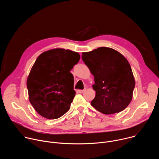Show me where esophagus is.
<instances>
[{"mask_svg":"<svg viewBox=\"0 0 159 159\" xmlns=\"http://www.w3.org/2000/svg\"><path fill=\"white\" fill-rule=\"evenodd\" d=\"M85 91V89L83 90H77V92L79 93H83Z\"/></svg>","mask_w":159,"mask_h":159,"instance_id":"34e87169","label":"esophagus"}]
</instances>
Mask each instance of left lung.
I'll return each instance as SVG.
<instances>
[{
    "instance_id": "obj_1",
    "label": "left lung",
    "mask_w": 159,
    "mask_h": 159,
    "mask_svg": "<svg viewBox=\"0 0 159 159\" xmlns=\"http://www.w3.org/2000/svg\"><path fill=\"white\" fill-rule=\"evenodd\" d=\"M82 59L94 77L93 89L96 93L91 105L105 115L124 110L132 99L135 86L128 60L107 47L82 53Z\"/></svg>"
}]
</instances>
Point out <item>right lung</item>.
I'll use <instances>...</instances> for the list:
<instances>
[{
  "label": "right lung",
  "instance_id": "add662e5",
  "mask_svg": "<svg viewBox=\"0 0 159 159\" xmlns=\"http://www.w3.org/2000/svg\"><path fill=\"white\" fill-rule=\"evenodd\" d=\"M80 58L77 52L60 48L44 52L37 58L27 88L30 101L41 116L57 119L70 109L75 95L70 71Z\"/></svg>",
  "mask_w": 159,
  "mask_h": 159
}]
</instances>
